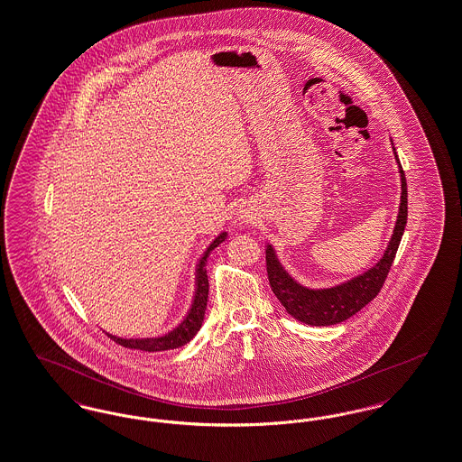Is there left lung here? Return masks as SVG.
I'll return each mask as SVG.
<instances>
[{"label": "left lung", "mask_w": 462, "mask_h": 462, "mask_svg": "<svg viewBox=\"0 0 462 462\" xmlns=\"http://www.w3.org/2000/svg\"><path fill=\"white\" fill-rule=\"evenodd\" d=\"M393 154L399 163L395 148H393ZM399 173H401L402 192H401V206H399V215L393 226L392 239L388 242L387 251L383 253L382 259L363 275H357L352 280L328 289H308L297 283L296 280L285 272V268L278 261L273 245L268 244L266 247L268 280L273 294L287 310V313L306 325L330 327L349 319L378 296V292L385 283V278L390 272V266L393 263L395 253L399 249V244L406 228L407 184L406 175L401 163H399Z\"/></svg>", "instance_id": "8db88e82"}]
</instances>
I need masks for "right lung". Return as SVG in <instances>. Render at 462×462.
<instances>
[{
    "instance_id": "add662e5",
    "label": "right lung",
    "mask_w": 462,
    "mask_h": 462,
    "mask_svg": "<svg viewBox=\"0 0 462 462\" xmlns=\"http://www.w3.org/2000/svg\"><path fill=\"white\" fill-rule=\"evenodd\" d=\"M225 239H226V232H222L217 239L208 245V249L204 251L203 258L199 259V264H198V270H196L194 300H192V306H190L189 313L177 328H173L171 332L165 333L162 337H154V338H122V337L110 335V333H106V335L124 347L146 352L170 351V349L182 347L187 342H190L203 325L204 311H206V304H208L209 283H208V275H206V261L209 258V253L215 247H218Z\"/></svg>"
}]
</instances>
